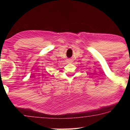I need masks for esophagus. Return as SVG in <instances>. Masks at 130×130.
Wrapping results in <instances>:
<instances>
[{
    "mask_svg": "<svg viewBox=\"0 0 130 130\" xmlns=\"http://www.w3.org/2000/svg\"><path fill=\"white\" fill-rule=\"evenodd\" d=\"M72 60H71V59L68 60V63H72Z\"/></svg>",
    "mask_w": 130,
    "mask_h": 130,
    "instance_id": "1",
    "label": "esophagus"
}]
</instances>
